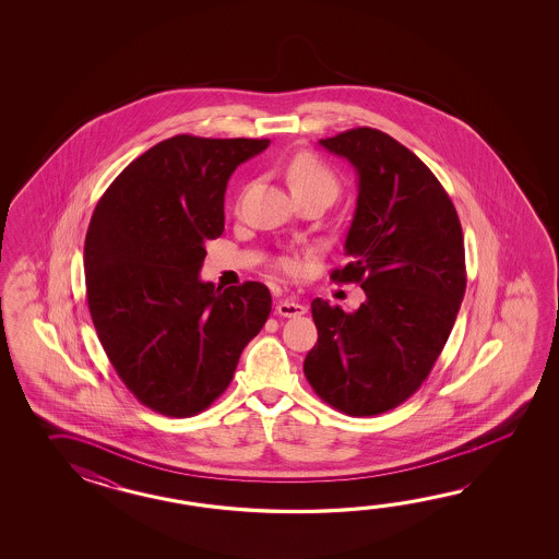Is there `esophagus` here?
Masks as SVG:
<instances>
[{
  "instance_id": "34e87169",
  "label": "esophagus",
  "mask_w": 559,
  "mask_h": 559,
  "mask_svg": "<svg viewBox=\"0 0 559 559\" xmlns=\"http://www.w3.org/2000/svg\"><path fill=\"white\" fill-rule=\"evenodd\" d=\"M275 311H277V316H282V318H299V316H304V313L308 311V308L301 306V304H297L292 297H285L284 301L277 304Z\"/></svg>"
}]
</instances>
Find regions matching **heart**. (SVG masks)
I'll list each match as a JSON object with an SVG mask.
<instances>
[{
	"label": "heart",
	"mask_w": 559,
	"mask_h": 559,
	"mask_svg": "<svg viewBox=\"0 0 559 559\" xmlns=\"http://www.w3.org/2000/svg\"><path fill=\"white\" fill-rule=\"evenodd\" d=\"M285 174H287V183L294 191V195L323 193L333 200L340 191V179L335 176V171L311 152L294 155L292 162L287 164ZM277 265L287 274H297L301 270V262L292 253L280 255Z\"/></svg>",
	"instance_id": "obj_1"
}]
</instances>
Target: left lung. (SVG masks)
Returning a JSON list of instances; mask_svg holds the SVG:
<instances>
[{"mask_svg": "<svg viewBox=\"0 0 559 559\" xmlns=\"http://www.w3.org/2000/svg\"><path fill=\"white\" fill-rule=\"evenodd\" d=\"M357 171V207L345 238L366 301L347 313L311 301L318 344L304 373L325 404L378 416L404 404L438 361L465 294L464 234L450 195L416 154L388 133L356 128L320 140Z\"/></svg>", "mask_w": 559, "mask_h": 559, "instance_id": "left-lung-1", "label": "left lung"}]
</instances>
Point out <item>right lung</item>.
I'll use <instances>...</instances> for the list:
<instances>
[{"label":"right lung","instance_id":"1","mask_svg":"<svg viewBox=\"0 0 559 559\" xmlns=\"http://www.w3.org/2000/svg\"><path fill=\"white\" fill-rule=\"evenodd\" d=\"M267 145L174 135L133 159L95 205L84 248L95 332L126 388L157 414L214 404L270 318L260 282L219 289L200 280L205 241L224 234L227 179Z\"/></svg>","mask_w":559,"mask_h":559}]
</instances>
